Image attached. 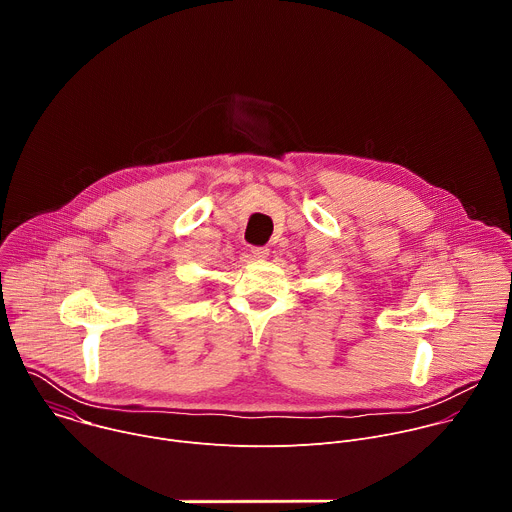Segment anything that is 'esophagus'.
<instances>
[{"label": "esophagus", "mask_w": 512, "mask_h": 512, "mask_svg": "<svg viewBox=\"0 0 512 512\" xmlns=\"http://www.w3.org/2000/svg\"><path fill=\"white\" fill-rule=\"evenodd\" d=\"M251 255H253V259L263 261V259H267L269 249H267V247H253V249H251Z\"/></svg>", "instance_id": "34e87169"}]
</instances>
